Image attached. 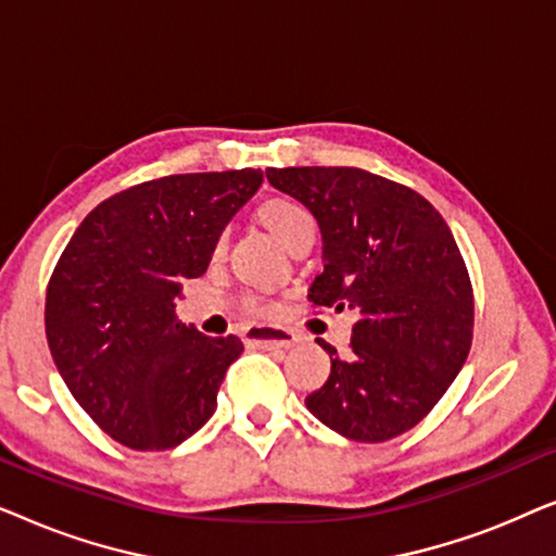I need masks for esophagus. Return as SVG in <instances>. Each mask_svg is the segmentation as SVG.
I'll return each mask as SVG.
<instances>
[{"label": "esophagus", "mask_w": 556, "mask_h": 556, "mask_svg": "<svg viewBox=\"0 0 556 556\" xmlns=\"http://www.w3.org/2000/svg\"><path fill=\"white\" fill-rule=\"evenodd\" d=\"M245 341L261 349H291L299 337L291 329H278V326H253L245 331Z\"/></svg>", "instance_id": "1"}]
</instances>
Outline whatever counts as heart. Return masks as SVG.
I'll list each match as a JSON object with an SVG mask.
<instances>
[{
    "label": "heart",
    "mask_w": 556,
    "mask_h": 556,
    "mask_svg": "<svg viewBox=\"0 0 556 556\" xmlns=\"http://www.w3.org/2000/svg\"><path fill=\"white\" fill-rule=\"evenodd\" d=\"M261 219L270 227V232L276 235L283 245H288V242H291L301 230L316 227L314 215H311L303 204H299L295 200H288V197H276V200L265 202L261 207ZM225 248H227V232L223 230L215 240V255H223ZM242 308L253 316L270 314V303L265 301L263 295H255V293H250L242 299Z\"/></svg>",
    "instance_id": "obj_1"
}]
</instances>
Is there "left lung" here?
Segmentation results:
<instances>
[{"label":"left lung","instance_id":"obj_1","mask_svg":"<svg viewBox=\"0 0 556 556\" xmlns=\"http://www.w3.org/2000/svg\"><path fill=\"white\" fill-rule=\"evenodd\" d=\"M321 227L314 308L354 314L349 356L318 339L331 375L306 407L339 435L382 443L413 430L473 341V286L451 227L415 189L356 166L268 169Z\"/></svg>","mask_w":556,"mask_h":556}]
</instances>
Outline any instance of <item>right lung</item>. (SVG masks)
<instances>
[{
	"instance_id": "add662e5",
	"label": "right lung",
	"mask_w": 556,
	"mask_h": 556,
	"mask_svg": "<svg viewBox=\"0 0 556 556\" xmlns=\"http://www.w3.org/2000/svg\"><path fill=\"white\" fill-rule=\"evenodd\" d=\"M261 181V169L141 181L98 204L60 255L45 299L50 354L116 443L166 451L215 413L242 341L179 324L174 301Z\"/></svg>"
}]
</instances>
